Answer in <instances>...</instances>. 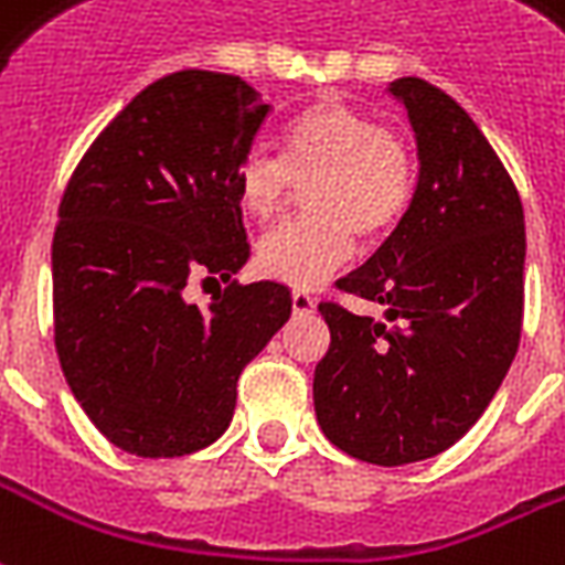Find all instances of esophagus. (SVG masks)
Segmentation results:
<instances>
[{"label": "esophagus", "mask_w": 565, "mask_h": 565, "mask_svg": "<svg viewBox=\"0 0 565 565\" xmlns=\"http://www.w3.org/2000/svg\"><path fill=\"white\" fill-rule=\"evenodd\" d=\"M290 302H294L296 315H311L317 308V299L311 294H305V290H294L290 294Z\"/></svg>", "instance_id": "esophagus-1"}]
</instances>
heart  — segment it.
I'll return each instance as SVG.
<instances>
[{
	"label": "heart",
	"instance_id": "heart-1",
	"mask_svg": "<svg viewBox=\"0 0 565 565\" xmlns=\"http://www.w3.org/2000/svg\"><path fill=\"white\" fill-rule=\"evenodd\" d=\"M305 185L311 218L263 233L254 263L266 278L317 287L365 242L398 227L413 200L416 164L407 140L344 102H320L284 128L281 161L266 152L242 154L236 198L254 221L281 212L290 185Z\"/></svg>",
	"mask_w": 565,
	"mask_h": 565
}]
</instances>
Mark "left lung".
Segmentation results:
<instances>
[{
    "label": "left lung",
    "instance_id": "8db88e82",
    "mask_svg": "<svg viewBox=\"0 0 565 565\" xmlns=\"http://www.w3.org/2000/svg\"><path fill=\"white\" fill-rule=\"evenodd\" d=\"M411 116L419 182L398 227L338 290L386 305V323L320 302L329 350L317 422L380 467L425 461L470 431L512 365L524 320V209L479 125L446 92L388 83Z\"/></svg>",
    "mask_w": 565,
    "mask_h": 565
}]
</instances>
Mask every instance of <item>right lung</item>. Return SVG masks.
<instances>
[{
	"mask_svg": "<svg viewBox=\"0 0 565 565\" xmlns=\"http://www.w3.org/2000/svg\"><path fill=\"white\" fill-rule=\"evenodd\" d=\"M266 116L242 77L167 74L95 137L65 188L56 353L74 398L122 452L179 458L218 440L242 367L290 317L278 281H231L206 309L184 296L191 277L230 280L248 263L236 167Z\"/></svg>",
	"mask_w": 565,
	"mask_h": 565,
	"instance_id": "right-lung-1",
	"label": "right lung"
}]
</instances>
